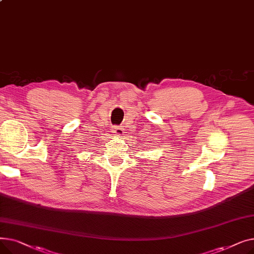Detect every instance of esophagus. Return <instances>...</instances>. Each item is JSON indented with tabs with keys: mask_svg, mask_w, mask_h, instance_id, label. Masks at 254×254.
<instances>
[{
	"mask_svg": "<svg viewBox=\"0 0 254 254\" xmlns=\"http://www.w3.org/2000/svg\"><path fill=\"white\" fill-rule=\"evenodd\" d=\"M113 135L116 137H123L124 136V132L125 129L123 127H114L113 128Z\"/></svg>",
	"mask_w": 254,
	"mask_h": 254,
	"instance_id": "34e87169",
	"label": "esophagus"
}]
</instances>
